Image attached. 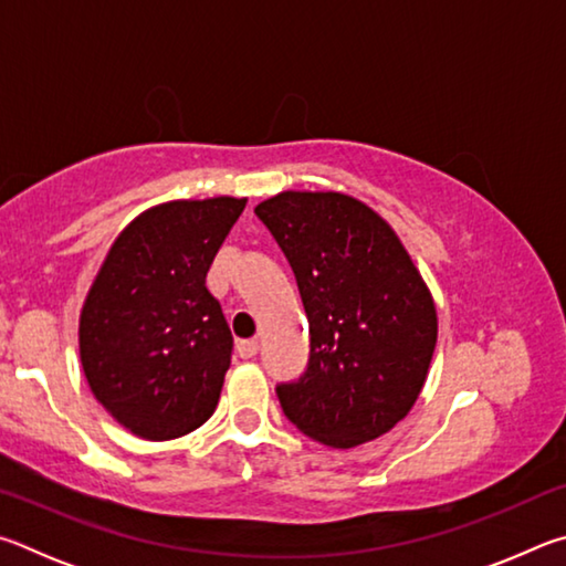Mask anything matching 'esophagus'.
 Masks as SVG:
<instances>
[{
  "label": "esophagus",
  "mask_w": 566,
  "mask_h": 566,
  "mask_svg": "<svg viewBox=\"0 0 566 566\" xmlns=\"http://www.w3.org/2000/svg\"><path fill=\"white\" fill-rule=\"evenodd\" d=\"M235 350H238V355H241V358H253V355L258 353V343L255 340H238V345H235Z\"/></svg>",
  "instance_id": "obj_1"
}]
</instances>
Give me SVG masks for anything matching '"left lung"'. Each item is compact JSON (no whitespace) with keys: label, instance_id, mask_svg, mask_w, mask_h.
Here are the masks:
<instances>
[{"label":"left lung","instance_id":"obj_1","mask_svg":"<svg viewBox=\"0 0 566 566\" xmlns=\"http://www.w3.org/2000/svg\"><path fill=\"white\" fill-rule=\"evenodd\" d=\"M255 216L289 258L311 325L308 370L275 388L285 418L335 450L390 432L438 343L432 293L398 233L338 191H283Z\"/></svg>","mask_w":566,"mask_h":566}]
</instances>
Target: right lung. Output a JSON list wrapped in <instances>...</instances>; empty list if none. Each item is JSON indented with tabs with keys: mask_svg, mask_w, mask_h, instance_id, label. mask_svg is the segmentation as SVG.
Instances as JSON below:
<instances>
[{
	"mask_svg": "<svg viewBox=\"0 0 566 566\" xmlns=\"http://www.w3.org/2000/svg\"><path fill=\"white\" fill-rule=\"evenodd\" d=\"M248 198L168 201L108 248L78 315L94 398L136 438L164 442L211 418L233 335L206 273Z\"/></svg>",
	"mask_w": 566,
	"mask_h": 566,
	"instance_id": "right-lung-1",
	"label": "right lung"
}]
</instances>
